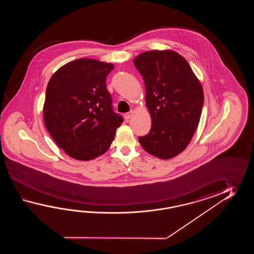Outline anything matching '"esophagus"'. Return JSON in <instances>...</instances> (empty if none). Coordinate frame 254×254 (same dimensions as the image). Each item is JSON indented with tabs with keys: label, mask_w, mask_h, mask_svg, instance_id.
Instances as JSON below:
<instances>
[{
	"label": "esophagus",
	"mask_w": 254,
	"mask_h": 254,
	"mask_svg": "<svg viewBox=\"0 0 254 254\" xmlns=\"http://www.w3.org/2000/svg\"><path fill=\"white\" fill-rule=\"evenodd\" d=\"M131 115H132V112H129V113H126L125 114V120H129L130 117H131Z\"/></svg>",
	"instance_id": "esophagus-1"
}]
</instances>
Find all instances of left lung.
I'll use <instances>...</instances> for the list:
<instances>
[{"mask_svg": "<svg viewBox=\"0 0 254 254\" xmlns=\"http://www.w3.org/2000/svg\"><path fill=\"white\" fill-rule=\"evenodd\" d=\"M145 83L146 106L151 117L140 145L163 160L188 146L200 122L203 91L188 62L171 50L142 53L133 60Z\"/></svg>", "mask_w": 254, "mask_h": 254, "instance_id": "8db88e82", "label": "left lung"}]
</instances>
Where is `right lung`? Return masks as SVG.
Masks as SVG:
<instances>
[{
    "label": "right lung",
    "mask_w": 254,
    "mask_h": 254,
    "mask_svg": "<svg viewBox=\"0 0 254 254\" xmlns=\"http://www.w3.org/2000/svg\"><path fill=\"white\" fill-rule=\"evenodd\" d=\"M114 64L78 59L54 72L46 88L43 119L49 133L69 156L90 161L106 152L123 124L106 89Z\"/></svg>",
    "instance_id": "right-lung-1"
}]
</instances>
